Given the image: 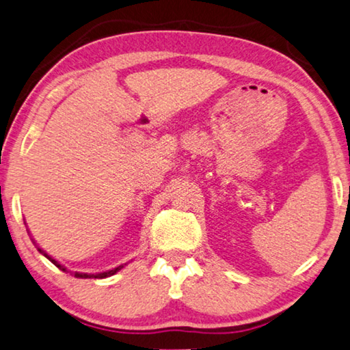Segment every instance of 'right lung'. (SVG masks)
<instances>
[{
	"label": "right lung",
	"mask_w": 350,
	"mask_h": 350,
	"mask_svg": "<svg viewBox=\"0 0 350 350\" xmlns=\"http://www.w3.org/2000/svg\"><path fill=\"white\" fill-rule=\"evenodd\" d=\"M38 251H40V253H42L44 257H48V259L51 260V262H53L54 263V265L57 267V268H60V270L62 271H66L68 273V270H66V268L65 267H63V265H60V263L59 262H57L55 259H53V257H51V256H48V254H46L44 253V251L43 250H40L38 248ZM124 265H119V267H116V268H114V270H110V271H105V273H97V274H87V273H74V276H76V278H82V279H87V278H94V279H104V278H108V276H111V274H114V273H118L119 270H121V268H122Z\"/></svg>",
	"instance_id": "obj_1"
}]
</instances>
